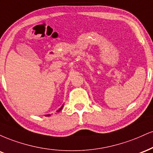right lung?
<instances>
[{
  "label": "right lung",
  "mask_w": 153,
  "mask_h": 153,
  "mask_svg": "<svg viewBox=\"0 0 153 153\" xmlns=\"http://www.w3.org/2000/svg\"><path fill=\"white\" fill-rule=\"evenodd\" d=\"M62 108H63V105L62 106V107H61V108L59 109V110H57V111H56V112H59V111H61V110H62ZM50 115H51V114H46V117H49Z\"/></svg>",
  "instance_id": "add662e5"
}]
</instances>
